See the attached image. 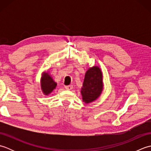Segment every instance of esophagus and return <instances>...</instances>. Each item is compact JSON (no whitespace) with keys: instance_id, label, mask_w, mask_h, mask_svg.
<instances>
[{"instance_id":"esophagus-1","label":"esophagus","mask_w":151,"mask_h":151,"mask_svg":"<svg viewBox=\"0 0 151 151\" xmlns=\"http://www.w3.org/2000/svg\"><path fill=\"white\" fill-rule=\"evenodd\" d=\"M65 88L67 90H70V89H73V86L71 85H69V86H65Z\"/></svg>"}]
</instances>
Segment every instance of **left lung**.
<instances>
[{"instance_id":"8db88e82","label":"left lung","mask_w":151,"mask_h":151,"mask_svg":"<svg viewBox=\"0 0 151 151\" xmlns=\"http://www.w3.org/2000/svg\"><path fill=\"white\" fill-rule=\"evenodd\" d=\"M103 89L102 73L98 66L90 67L86 73L81 88L82 100L85 103H90L99 98Z\"/></svg>"}]
</instances>
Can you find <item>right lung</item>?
I'll list each match as a JSON object with an SVG mask.
<instances>
[{
    "label": "right lung",
    "mask_w": 151,
    "mask_h": 151,
    "mask_svg": "<svg viewBox=\"0 0 151 151\" xmlns=\"http://www.w3.org/2000/svg\"><path fill=\"white\" fill-rule=\"evenodd\" d=\"M57 83L54 81L50 75L47 72L42 74L41 78V88L44 95H48L56 88Z\"/></svg>",
    "instance_id": "add662e5"
}]
</instances>
